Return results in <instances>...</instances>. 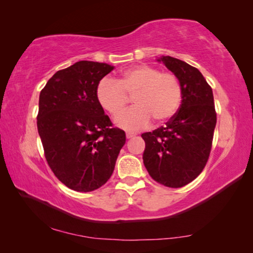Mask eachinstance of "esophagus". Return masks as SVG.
<instances>
[{
    "mask_svg": "<svg viewBox=\"0 0 253 253\" xmlns=\"http://www.w3.org/2000/svg\"><path fill=\"white\" fill-rule=\"evenodd\" d=\"M134 136H135V135L131 134V132H127V134H126L127 138H132V137H134Z\"/></svg>",
    "mask_w": 253,
    "mask_h": 253,
    "instance_id": "34e87169",
    "label": "esophagus"
}]
</instances>
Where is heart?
<instances>
[{"mask_svg":"<svg viewBox=\"0 0 253 253\" xmlns=\"http://www.w3.org/2000/svg\"><path fill=\"white\" fill-rule=\"evenodd\" d=\"M182 96L177 77L151 65L132 67L116 81L102 79L97 87L98 101L114 117L121 116L134 97L136 107L116 121L126 130L143 129L152 119L158 124L169 122L178 111Z\"/></svg>","mask_w":253,"mask_h":253,"instance_id":"heart-1","label":"heart"}]
</instances>
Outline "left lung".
<instances>
[{
    "instance_id": "8db88e82",
    "label": "left lung",
    "mask_w": 253,
    "mask_h": 253,
    "mask_svg": "<svg viewBox=\"0 0 253 253\" xmlns=\"http://www.w3.org/2000/svg\"><path fill=\"white\" fill-rule=\"evenodd\" d=\"M157 61L181 81L182 104L165 126L142 134L143 161L154 181L177 188L195 179L207 165L216 113L211 85L196 68L169 55Z\"/></svg>"
}]
</instances>
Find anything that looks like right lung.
Listing matches in <instances>:
<instances>
[{
	"mask_svg": "<svg viewBox=\"0 0 253 253\" xmlns=\"http://www.w3.org/2000/svg\"><path fill=\"white\" fill-rule=\"evenodd\" d=\"M114 69L107 63L79 61L59 70L40 92L37 116L44 156L60 182L77 192L104 185L126 143L97 98L99 81Z\"/></svg>",
	"mask_w": 253,
	"mask_h": 253,
	"instance_id": "add662e5",
	"label": "right lung"
}]
</instances>
